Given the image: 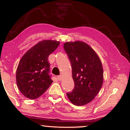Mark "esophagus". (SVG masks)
Listing matches in <instances>:
<instances>
[{"label": "esophagus", "mask_w": 130, "mask_h": 130, "mask_svg": "<svg viewBox=\"0 0 130 130\" xmlns=\"http://www.w3.org/2000/svg\"><path fill=\"white\" fill-rule=\"evenodd\" d=\"M57 78H58V80H59V81H61V80H62V77H61V75L57 76Z\"/></svg>", "instance_id": "esophagus-1"}]
</instances>
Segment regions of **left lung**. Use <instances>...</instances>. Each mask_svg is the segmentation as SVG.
<instances>
[{
  "label": "left lung",
  "mask_w": 130,
  "mask_h": 130,
  "mask_svg": "<svg viewBox=\"0 0 130 130\" xmlns=\"http://www.w3.org/2000/svg\"><path fill=\"white\" fill-rule=\"evenodd\" d=\"M72 68L74 88L67 93L73 104H88L99 93L103 83V68L92 48L82 41L67 42L63 45Z\"/></svg>",
  "instance_id": "8db88e82"
}]
</instances>
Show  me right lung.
Listing matches in <instances>:
<instances>
[{
    "label": "right lung",
    "instance_id": "1",
    "mask_svg": "<svg viewBox=\"0 0 130 130\" xmlns=\"http://www.w3.org/2000/svg\"><path fill=\"white\" fill-rule=\"evenodd\" d=\"M60 45V42H39L22 57L18 66L16 80L18 88L26 98L36 99L49 88L53 83L50 76L48 57Z\"/></svg>",
    "mask_w": 130,
    "mask_h": 130
}]
</instances>
